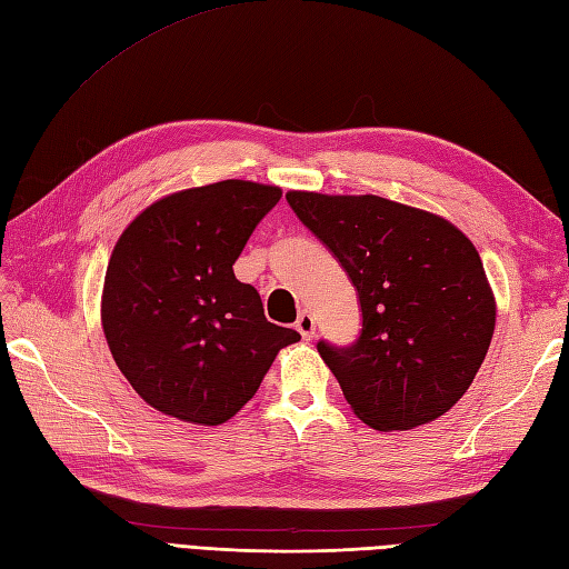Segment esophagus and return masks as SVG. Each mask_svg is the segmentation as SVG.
I'll return each mask as SVG.
<instances>
[{"instance_id":"obj_1","label":"esophagus","mask_w":569,"mask_h":569,"mask_svg":"<svg viewBox=\"0 0 569 569\" xmlns=\"http://www.w3.org/2000/svg\"><path fill=\"white\" fill-rule=\"evenodd\" d=\"M296 329L300 331V337L305 341H310L315 337V319L310 312H300L298 315V322H296Z\"/></svg>"}]
</instances>
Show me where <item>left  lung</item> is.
Wrapping results in <instances>:
<instances>
[{"label":"left lung","instance_id":"obj_1","mask_svg":"<svg viewBox=\"0 0 569 569\" xmlns=\"http://www.w3.org/2000/svg\"><path fill=\"white\" fill-rule=\"evenodd\" d=\"M286 199L358 290L360 337L343 348L317 343L353 413L375 430L447 413L483 366L495 329L473 242L440 216L375 194Z\"/></svg>","mask_w":569,"mask_h":569}]
</instances>
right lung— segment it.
Masks as SVG:
<instances>
[{
	"instance_id": "right-lung-1",
	"label": "right lung",
	"mask_w": 569,
	"mask_h": 569,
	"mask_svg": "<svg viewBox=\"0 0 569 569\" xmlns=\"http://www.w3.org/2000/svg\"><path fill=\"white\" fill-rule=\"evenodd\" d=\"M279 187L223 180L141 211L114 244L103 331L118 368L156 411L221 426L250 401L276 353L300 333L271 325L232 264Z\"/></svg>"
}]
</instances>
